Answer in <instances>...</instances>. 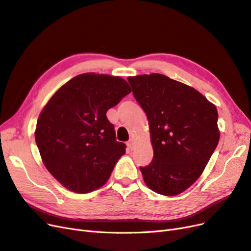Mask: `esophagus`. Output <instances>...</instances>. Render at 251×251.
I'll use <instances>...</instances> for the list:
<instances>
[{
    "instance_id": "34e87169",
    "label": "esophagus",
    "mask_w": 251,
    "mask_h": 251,
    "mask_svg": "<svg viewBox=\"0 0 251 251\" xmlns=\"http://www.w3.org/2000/svg\"><path fill=\"white\" fill-rule=\"evenodd\" d=\"M134 144H135V142H134V140L133 139H130L127 141V143H126V146H127V148H128V150H133L134 149Z\"/></svg>"
}]
</instances>
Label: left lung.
<instances>
[{
	"label": "left lung",
	"instance_id": "obj_1",
	"mask_svg": "<svg viewBox=\"0 0 251 251\" xmlns=\"http://www.w3.org/2000/svg\"><path fill=\"white\" fill-rule=\"evenodd\" d=\"M148 117L153 161L140 168L147 186L177 196L202 175L220 139L218 111L199 91L163 74L128 76Z\"/></svg>",
	"mask_w": 251,
	"mask_h": 251
}]
</instances>
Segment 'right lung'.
I'll use <instances>...</instances> for the list:
<instances>
[{"instance_id": "right-lung-1", "label": "right lung", "mask_w": 251, "mask_h": 251, "mask_svg": "<svg viewBox=\"0 0 251 251\" xmlns=\"http://www.w3.org/2000/svg\"><path fill=\"white\" fill-rule=\"evenodd\" d=\"M131 92L120 76L83 73L60 87L43 108L36 146L48 172L67 189L87 194L109 180L126 144L116 141L105 114Z\"/></svg>"}]
</instances>
